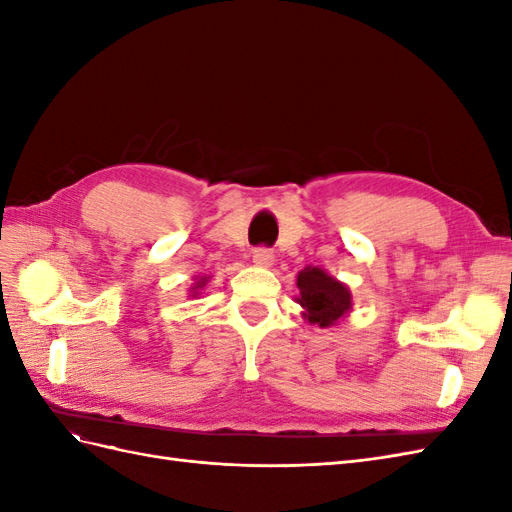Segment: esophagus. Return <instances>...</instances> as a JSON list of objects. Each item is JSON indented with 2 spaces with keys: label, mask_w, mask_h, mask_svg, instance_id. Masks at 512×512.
Listing matches in <instances>:
<instances>
[{
  "label": "esophagus",
  "mask_w": 512,
  "mask_h": 512,
  "mask_svg": "<svg viewBox=\"0 0 512 512\" xmlns=\"http://www.w3.org/2000/svg\"><path fill=\"white\" fill-rule=\"evenodd\" d=\"M252 260H254L256 267H271L275 256H273V252L269 250V247H256Z\"/></svg>",
  "instance_id": "esophagus-1"
}]
</instances>
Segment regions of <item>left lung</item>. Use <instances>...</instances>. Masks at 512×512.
<instances>
[{"mask_svg": "<svg viewBox=\"0 0 512 512\" xmlns=\"http://www.w3.org/2000/svg\"><path fill=\"white\" fill-rule=\"evenodd\" d=\"M299 303L305 309L303 316L318 324V327H331L342 320L352 307V294L348 286L337 282L327 271L318 267H307L297 277Z\"/></svg>", "mask_w": 512, "mask_h": 512, "instance_id": "8db88e82", "label": "left lung"}]
</instances>
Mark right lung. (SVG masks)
<instances>
[{
  "instance_id": "obj_1",
  "label": "right lung",
  "mask_w": 512,
  "mask_h": 512,
  "mask_svg": "<svg viewBox=\"0 0 512 512\" xmlns=\"http://www.w3.org/2000/svg\"><path fill=\"white\" fill-rule=\"evenodd\" d=\"M205 284H207V277H203V280H198V282L194 284V288H192V292H194V294H192V297H196V290H200V288H203Z\"/></svg>"
}]
</instances>
